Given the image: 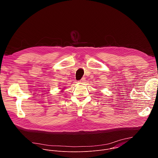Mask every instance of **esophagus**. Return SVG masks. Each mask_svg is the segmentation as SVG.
<instances>
[{"label": "esophagus", "instance_id": "esophagus-1", "mask_svg": "<svg viewBox=\"0 0 158 158\" xmlns=\"http://www.w3.org/2000/svg\"><path fill=\"white\" fill-rule=\"evenodd\" d=\"M85 78L82 77V78L79 81V82H84L85 81Z\"/></svg>", "mask_w": 158, "mask_h": 158}]
</instances>
